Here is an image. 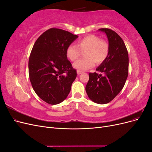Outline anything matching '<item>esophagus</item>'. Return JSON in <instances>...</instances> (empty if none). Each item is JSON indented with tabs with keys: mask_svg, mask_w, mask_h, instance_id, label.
<instances>
[{
	"mask_svg": "<svg viewBox=\"0 0 152 152\" xmlns=\"http://www.w3.org/2000/svg\"><path fill=\"white\" fill-rule=\"evenodd\" d=\"M77 74H78V75H80V74H81V73H83V72H82V71H80V70H77Z\"/></svg>",
	"mask_w": 152,
	"mask_h": 152,
	"instance_id": "obj_1",
	"label": "esophagus"
}]
</instances>
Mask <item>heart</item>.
Instances as JSON below:
<instances>
[{"label": "heart", "instance_id": "b5f03b06", "mask_svg": "<svg viewBox=\"0 0 152 152\" xmlns=\"http://www.w3.org/2000/svg\"><path fill=\"white\" fill-rule=\"evenodd\" d=\"M109 44L107 41L101 39L98 36L89 35L77 40V45L71 44L66 49L68 58L75 61L84 52L85 58L76 61L73 66L81 71H84L97 64L103 63L108 56Z\"/></svg>", "mask_w": 152, "mask_h": 152}]
</instances>
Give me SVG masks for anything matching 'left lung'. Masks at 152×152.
<instances>
[{"label": "left lung", "instance_id": "left-lung-1", "mask_svg": "<svg viewBox=\"0 0 152 152\" xmlns=\"http://www.w3.org/2000/svg\"><path fill=\"white\" fill-rule=\"evenodd\" d=\"M99 30L107 35L109 54L107 59L96 68L102 74L89 73L86 87L87 96L98 104H107L113 100L125 85L128 76L129 56L126 45L115 31L109 28Z\"/></svg>", "mask_w": 152, "mask_h": 152}]
</instances>
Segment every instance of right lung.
Returning a JSON list of instances; mask_svg holds the SVG:
<instances>
[{
	"instance_id": "add662e5",
	"label": "right lung",
	"mask_w": 152,
	"mask_h": 152,
	"mask_svg": "<svg viewBox=\"0 0 152 152\" xmlns=\"http://www.w3.org/2000/svg\"><path fill=\"white\" fill-rule=\"evenodd\" d=\"M78 36L56 28H50L36 40L28 61L29 78L39 97L50 104L68 96L77 71L68 60L66 49Z\"/></svg>"
}]
</instances>
